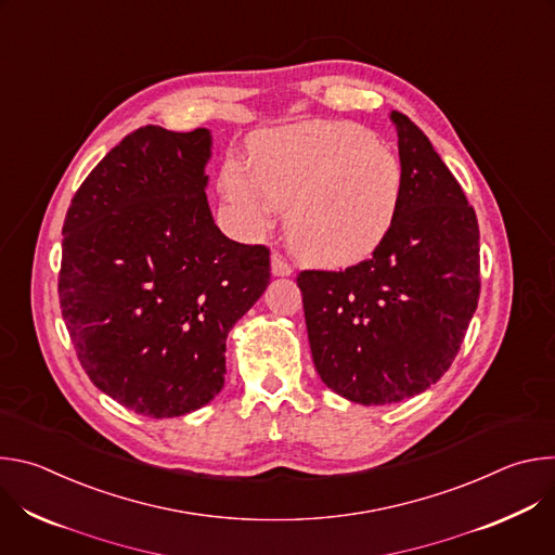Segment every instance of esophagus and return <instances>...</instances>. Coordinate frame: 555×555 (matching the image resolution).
I'll return each instance as SVG.
<instances>
[{"instance_id": "esophagus-1", "label": "esophagus", "mask_w": 555, "mask_h": 555, "mask_svg": "<svg viewBox=\"0 0 555 555\" xmlns=\"http://www.w3.org/2000/svg\"><path fill=\"white\" fill-rule=\"evenodd\" d=\"M292 272H294L292 266L281 255H272V274L274 276H289Z\"/></svg>"}]
</instances>
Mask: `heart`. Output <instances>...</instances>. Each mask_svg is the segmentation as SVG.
Returning <instances> with one entry per match:
<instances>
[{
	"mask_svg": "<svg viewBox=\"0 0 555 555\" xmlns=\"http://www.w3.org/2000/svg\"><path fill=\"white\" fill-rule=\"evenodd\" d=\"M253 171L223 169L221 186L248 230L261 232L274 206L300 257L351 266L373 255L398 219L404 171L400 157L351 122L313 120L261 135Z\"/></svg>",
	"mask_w": 555,
	"mask_h": 555,
	"instance_id": "1",
	"label": "heart"
}]
</instances>
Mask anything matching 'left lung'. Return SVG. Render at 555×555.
Segmentation results:
<instances>
[{"mask_svg": "<svg viewBox=\"0 0 555 555\" xmlns=\"http://www.w3.org/2000/svg\"><path fill=\"white\" fill-rule=\"evenodd\" d=\"M404 193L371 259L340 272L302 270L313 366L343 398L402 402L452 364L481 292L479 221L426 133L390 112Z\"/></svg>", "mask_w": 555, "mask_h": 555, "instance_id": "obj_1", "label": "left lung"}]
</instances>
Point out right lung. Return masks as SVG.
<instances>
[{
	"label": "right lung",
	"instance_id": "obj_1",
	"mask_svg": "<svg viewBox=\"0 0 555 555\" xmlns=\"http://www.w3.org/2000/svg\"><path fill=\"white\" fill-rule=\"evenodd\" d=\"M210 131L146 125L76 191L59 302L81 366L125 409L180 417L223 388L225 338L270 283V250L236 244L206 199Z\"/></svg>",
	"mask_w": 555,
	"mask_h": 555
}]
</instances>
